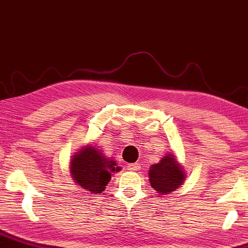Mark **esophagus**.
Here are the masks:
<instances>
[{"mask_svg":"<svg viewBox=\"0 0 248 248\" xmlns=\"http://www.w3.org/2000/svg\"><path fill=\"white\" fill-rule=\"evenodd\" d=\"M140 164L138 163H131V164H128V170H131V171H137L140 169Z\"/></svg>","mask_w":248,"mask_h":248,"instance_id":"1","label":"esophagus"}]
</instances>
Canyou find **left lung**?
I'll return each mask as SVG.
<instances>
[{"instance_id":"left-lung-1","label":"left lung","mask_w":248,"mask_h":248,"mask_svg":"<svg viewBox=\"0 0 248 248\" xmlns=\"http://www.w3.org/2000/svg\"><path fill=\"white\" fill-rule=\"evenodd\" d=\"M150 184L161 195L173 191L184 183L185 171L177 162L172 153L167 154L156 164H153L148 171Z\"/></svg>"}]
</instances>
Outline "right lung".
<instances>
[{
    "label": "right lung",
    "mask_w": 248,
    "mask_h": 248,
    "mask_svg": "<svg viewBox=\"0 0 248 248\" xmlns=\"http://www.w3.org/2000/svg\"><path fill=\"white\" fill-rule=\"evenodd\" d=\"M117 161L104 156L101 150L87 146L79 150L70 162V172L74 180L86 193L101 194L111 179L112 172H118Z\"/></svg>",
    "instance_id": "obj_1"
}]
</instances>
